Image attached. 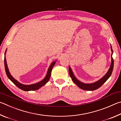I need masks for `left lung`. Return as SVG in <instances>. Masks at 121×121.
<instances>
[{
    "instance_id": "left-lung-1",
    "label": "left lung",
    "mask_w": 121,
    "mask_h": 121,
    "mask_svg": "<svg viewBox=\"0 0 121 121\" xmlns=\"http://www.w3.org/2000/svg\"><path fill=\"white\" fill-rule=\"evenodd\" d=\"M111 50L112 51V52H113V50H112V47H111ZM113 67H114V60H113V57H112V63L111 65V67H110L108 71L107 72V73L106 74V75L104 76V77L101 78L100 80H99V81L92 84H85V83H82V82H80L79 81V80H77L74 77V75L72 71V69L70 68V67H69V76H70L72 80L75 83L76 85H77L80 88H81L83 90L92 91V90H96L99 88H100V86H102L108 79V78L110 77V76H111L112 74V72H113Z\"/></svg>"
}]
</instances>
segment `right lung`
Masks as SVG:
<instances>
[{"label":"right lung","instance_id":"add662e5","mask_svg":"<svg viewBox=\"0 0 121 121\" xmlns=\"http://www.w3.org/2000/svg\"><path fill=\"white\" fill-rule=\"evenodd\" d=\"M5 53H6V52H5ZM4 64H5V71H6V74H7L8 78L11 80V81L13 82L15 85L17 86L18 88L21 89V90H23L24 91H34V90H37L38 89H39L40 87H41L42 86H44L47 82H48V81H49V80L50 78L51 72H52V67L54 66V65L55 64V62H53L52 64L50 65V67H49V69L48 70V72H47V74L46 77L43 80H42L41 81L38 82V83L33 84H31V85H24V84H22L20 83H19L18 81H17L15 79L13 78L12 76L10 75L9 70H8L7 63H6V60L5 57V58H4Z\"/></svg>","mask_w":121,"mask_h":121}]
</instances>
